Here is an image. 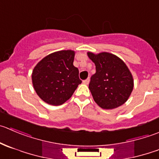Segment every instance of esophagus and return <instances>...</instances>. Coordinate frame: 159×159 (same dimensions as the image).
Returning <instances> with one entry per match:
<instances>
[{
	"instance_id": "esophagus-1",
	"label": "esophagus",
	"mask_w": 159,
	"mask_h": 159,
	"mask_svg": "<svg viewBox=\"0 0 159 159\" xmlns=\"http://www.w3.org/2000/svg\"><path fill=\"white\" fill-rule=\"evenodd\" d=\"M89 81H90V80H89V78H88V79L83 81V83H84V84H89Z\"/></svg>"
}]
</instances>
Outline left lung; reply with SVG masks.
Returning a JSON list of instances; mask_svg holds the SVG:
<instances>
[{"label": "left lung", "mask_w": 159, "mask_h": 159, "mask_svg": "<svg viewBox=\"0 0 159 159\" xmlns=\"http://www.w3.org/2000/svg\"><path fill=\"white\" fill-rule=\"evenodd\" d=\"M87 54L96 69L89 86L94 101L104 109H116L124 104L134 89V78L127 64L107 52H88Z\"/></svg>", "instance_id": "1"}]
</instances>
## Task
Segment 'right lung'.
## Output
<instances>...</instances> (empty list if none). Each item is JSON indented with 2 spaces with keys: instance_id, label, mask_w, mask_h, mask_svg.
<instances>
[{
  "instance_id": "1",
  "label": "right lung",
  "mask_w": 159,
  "mask_h": 159,
  "mask_svg": "<svg viewBox=\"0 0 159 159\" xmlns=\"http://www.w3.org/2000/svg\"><path fill=\"white\" fill-rule=\"evenodd\" d=\"M75 55V52L70 50L54 52L34 67L32 85L39 97L47 104H64L81 83L79 70L73 64Z\"/></svg>"
}]
</instances>
